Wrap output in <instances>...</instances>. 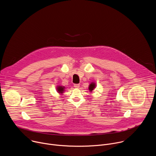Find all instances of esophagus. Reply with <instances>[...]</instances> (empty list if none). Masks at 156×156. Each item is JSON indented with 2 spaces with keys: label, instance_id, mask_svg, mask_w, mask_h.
Here are the masks:
<instances>
[{
  "label": "esophagus",
  "instance_id": "esophagus-1",
  "mask_svg": "<svg viewBox=\"0 0 156 156\" xmlns=\"http://www.w3.org/2000/svg\"><path fill=\"white\" fill-rule=\"evenodd\" d=\"M74 87H75V88H78V87H80V84H74Z\"/></svg>",
  "mask_w": 156,
  "mask_h": 156
}]
</instances>
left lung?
Segmentation results:
<instances>
[{"label": "left lung", "instance_id": "1", "mask_svg": "<svg viewBox=\"0 0 156 156\" xmlns=\"http://www.w3.org/2000/svg\"><path fill=\"white\" fill-rule=\"evenodd\" d=\"M96 87V84L94 83H91L90 84V86H89V90H90L91 92L94 90Z\"/></svg>", "mask_w": 156, "mask_h": 156}]
</instances>
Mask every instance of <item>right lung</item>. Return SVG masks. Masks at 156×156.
I'll use <instances>...</instances> for the list:
<instances>
[{
  "label": "right lung",
  "mask_w": 156,
  "mask_h": 156,
  "mask_svg": "<svg viewBox=\"0 0 156 156\" xmlns=\"http://www.w3.org/2000/svg\"><path fill=\"white\" fill-rule=\"evenodd\" d=\"M64 90H65V87H63V86H58L57 87V92L59 93H63V92L64 91Z\"/></svg>",
  "instance_id": "1"
}]
</instances>
